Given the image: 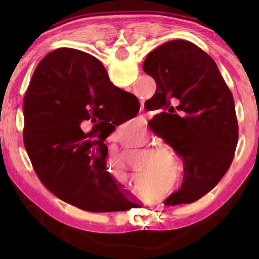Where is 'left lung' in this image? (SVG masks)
Segmentation results:
<instances>
[{
    "label": "left lung",
    "mask_w": 259,
    "mask_h": 259,
    "mask_svg": "<svg viewBox=\"0 0 259 259\" xmlns=\"http://www.w3.org/2000/svg\"><path fill=\"white\" fill-rule=\"evenodd\" d=\"M142 69L157 83L145 108L161 110L149 122L150 129L185 163L183 185L164 203L194 202L210 191L232 164L238 142L233 95L216 62L185 40L157 48L148 54ZM172 102H178L176 107Z\"/></svg>",
    "instance_id": "8db88e82"
}]
</instances>
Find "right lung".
I'll return each instance as SVG.
<instances>
[{"instance_id":"add662e5","label":"right lung","mask_w":259,"mask_h":259,"mask_svg":"<svg viewBox=\"0 0 259 259\" xmlns=\"http://www.w3.org/2000/svg\"><path fill=\"white\" fill-rule=\"evenodd\" d=\"M125 98L137 99L85 52L57 49L37 64L23 101V141L38 179L59 199L91 212L136 205L107 171L103 144L119 121L112 100ZM84 119L94 123L87 134Z\"/></svg>"}]
</instances>
